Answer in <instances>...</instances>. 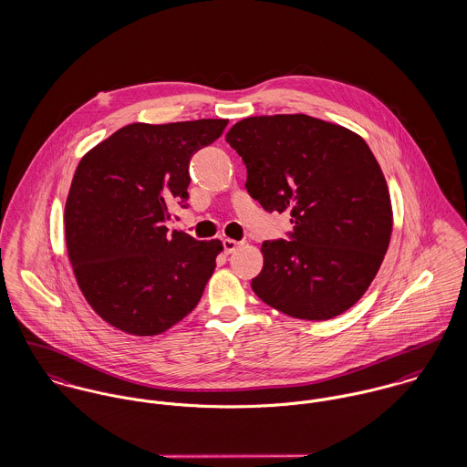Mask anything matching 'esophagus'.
I'll use <instances>...</instances> for the list:
<instances>
[{
	"label": "esophagus",
	"mask_w": 467,
	"mask_h": 467,
	"mask_svg": "<svg viewBox=\"0 0 467 467\" xmlns=\"http://www.w3.org/2000/svg\"><path fill=\"white\" fill-rule=\"evenodd\" d=\"M243 243L239 241H234V239H223V248H224V254H234L237 248H241Z\"/></svg>",
	"instance_id": "obj_1"
}]
</instances>
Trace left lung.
<instances>
[{
	"instance_id": "left-lung-1",
	"label": "left lung",
	"mask_w": 467,
	"mask_h": 467,
	"mask_svg": "<svg viewBox=\"0 0 467 467\" xmlns=\"http://www.w3.org/2000/svg\"><path fill=\"white\" fill-rule=\"evenodd\" d=\"M226 141L243 158L246 191L289 212L287 239L265 241L255 295L302 320H329L367 291L389 250L390 194L367 141L307 115L250 117Z\"/></svg>"
}]
</instances>
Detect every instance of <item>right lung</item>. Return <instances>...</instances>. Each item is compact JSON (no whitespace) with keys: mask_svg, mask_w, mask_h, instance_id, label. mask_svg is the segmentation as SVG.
Wrapping results in <instances>:
<instances>
[{"mask_svg":"<svg viewBox=\"0 0 467 467\" xmlns=\"http://www.w3.org/2000/svg\"><path fill=\"white\" fill-rule=\"evenodd\" d=\"M226 124H130L80 160L65 208L67 257L88 304L109 326L154 336L198 306L223 244L167 234L165 223L171 206H189L192 154Z\"/></svg>","mask_w":467,"mask_h":467,"instance_id":"add662e5","label":"right lung"}]
</instances>
